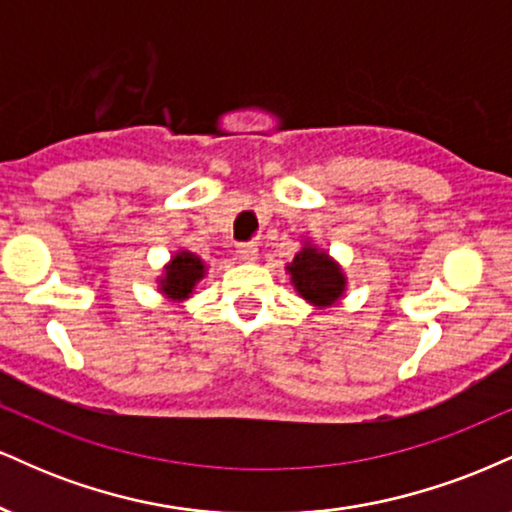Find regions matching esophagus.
Wrapping results in <instances>:
<instances>
[{
    "instance_id": "esophagus-1",
    "label": "esophagus",
    "mask_w": 512,
    "mask_h": 512,
    "mask_svg": "<svg viewBox=\"0 0 512 512\" xmlns=\"http://www.w3.org/2000/svg\"><path fill=\"white\" fill-rule=\"evenodd\" d=\"M237 254L244 263H254L258 258V246L254 242H242L237 246Z\"/></svg>"
}]
</instances>
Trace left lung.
<instances>
[{"label":"left lung","mask_w":512,"mask_h":512,"mask_svg":"<svg viewBox=\"0 0 512 512\" xmlns=\"http://www.w3.org/2000/svg\"><path fill=\"white\" fill-rule=\"evenodd\" d=\"M287 270H290L292 285L297 287V292L306 302L316 306L335 304L345 292V275H342L338 263L311 244H306L294 256Z\"/></svg>","instance_id":"1"}]
</instances>
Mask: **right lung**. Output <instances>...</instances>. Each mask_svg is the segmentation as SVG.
I'll list each match as a JSON object with an SVG mask.
<instances>
[{
	"instance_id": "obj_1",
	"label": "right lung",
	"mask_w": 512,
	"mask_h": 512,
	"mask_svg": "<svg viewBox=\"0 0 512 512\" xmlns=\"http://www.w3.org/2000/svg\"><path fill=\"white\" fill-rule=\"evenodd\" d=\"M203 273H206V266H203L201 258L191 251H179L167 266L165 278L160 280V290L172 299H186L196 287V282L203 278Z\"/></svg>"
}]
</instances>
